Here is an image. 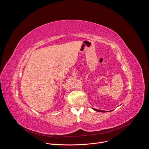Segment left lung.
I'll use <instances>...</instances> for the list:
<instances>
[{
  "label": "left lung",
  "mask_w": 149,
  "mask_h": 149,
  "mask_svg": "<svg viewBox=\"0 0 149 149\" xmlns=\"http://www.w3.org/2000/svg\"><path fill=\"white\" fill-rule=\"evenodd\" d=\"M93 109L94 110H95V111H98V112H103V113H105V112H109V111H107L99 110H97V109H93ZM111 111H113V110H111Z\"/></svg>",
  "instance_id": "obj_1"
}]
</instances>
